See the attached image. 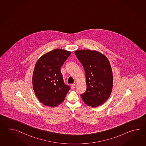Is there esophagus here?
<instances>
[{"mask_svg": "<svg viewBox=\"0 0 146 146\" xmlns=\"http://www.w3.org/2000/svg\"><path fill=\"white\" fill-rule=\"evenodd\" d=\"M75 84H72L71 88L72 89H74L75 88Z\"/></svg>", "mask_w": 146, "mask_h": 146, "instance_id": "esophagus-1", "label": "esophagus"}]
</instances>
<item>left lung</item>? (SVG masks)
I'll use <instances>...</instances> for the list:
<instances>
[{"label":"left lung","instance_id":"8db88e82","mask_svg":"<svg viewBox=\"0 0 146 146\" xmlns=\"http://www.w3.org/2000/svg\"><path fill=\"white\" fill-rule=\"evenodd\" d=\"M75 54L83 66L87 88L81 98L88 106L97 107L109 98L113 87V74L106 56L96 50H79Z\"/></svg>","mask_w":146,"mask_h":146}]
</instances>
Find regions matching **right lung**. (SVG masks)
I'll return each instance as SVG.
<instances>
[{
  "label": "right lung",
  "instance_id": "add662e5",
  "mask_svg": "<svg viewBox=\"0 0 146 146\" xmlns=\"http://www.w3.org/2000/svg\"><path fill=\"white\" fill-rule=\"evenodd\" d=\"M71 54V51L56 49L43 54L36 62L32 78L33 89L46 106L59 105L70 89L64 83L60 68Z\"/></svg>",
  "mask_w": 146,
  "mask_h": 146
}]
</instances>
